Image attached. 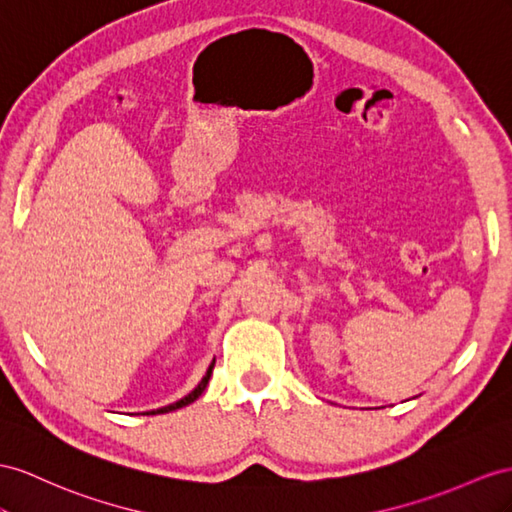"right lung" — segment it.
Wrapping results in <instances>:
<instances>
[{"label": "right lung", "mask_w": 512, "mask_h": 512, "mask_svg": "<svg viewBox=\"0 0 512 512\" xmlns=\"http://www.w3.org/2000/svg\"><path fill=\"white\" fill-rule=\"evenodd\" d=\"M214 363H216V359L209 363V368H207V372H205V376L201 378V383L196 385L188 396H183L181 400H177L175 404H168V406H162V409H157V411H151V415H157V413H168V411H177V409H181V406H188V404H192L196 398L201 396V393L205 391V387H207V383H209V378H212V370H214Z\"/></svg>", "instance_id": "obj_1"}]
</instances>
